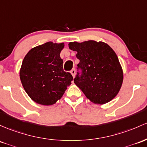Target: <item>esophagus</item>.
I'll use <instances>...</instances> for the list:
<instances>
[{"instance_id":"esophagus-1","label":"esophagus","mask_w":147,"mask_h":147,"mask_svg":"<svg viewBox=\"0 0 147 147\" xmlns=\"http://www.w3.org/2000/svg\"><path fill=\"white\" fill-rule=\"evenodd\" d=\"M70 73H71V75H72V77H75V73H76V71H75V68L72 69V70H71Z\"/></svg>"}]
</instances>
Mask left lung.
I'll return each instance as SVG.
<instances>
[{"instance_id": "left-lung-1", "label": "left lung", "mask_w": 147, "mask_h": 147, "mask_svg": "<svg viewBox=\"0 0 147 147\" xmlns=\"http://www.w3.org/2000/svg\"><path fill=\"white\" fill-rule=\"evenodd\" d=\"M70 49L77 51L78 67L82 74L74 82L91 102L104 105L118 94L123 81V72L115 51L102 41L70 42ZM78 74V73H77Z\"/></svg>"}]
</instances>
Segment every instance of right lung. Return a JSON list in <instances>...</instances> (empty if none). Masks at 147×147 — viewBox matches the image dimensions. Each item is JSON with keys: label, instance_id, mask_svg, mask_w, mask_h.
I'll use <instances>...</instances> for the list:
<instances>
[{"label": "right lung", "instance_id": "obj_1", "mask_svg": "<svg viewBox=\"0 0 147 147\" xmlns=\"http://www.w3.org/2000/svg\"><path fill=\"white\" fill-rule=\"evenodd\" d=\"M64 42H48L32 48L22 61L19 77L28 96L38 104L52 105L62 98L73 77L63 71Z\"/></svg>", "mask_w": 147, "mask_h": 147}]
</instances>
